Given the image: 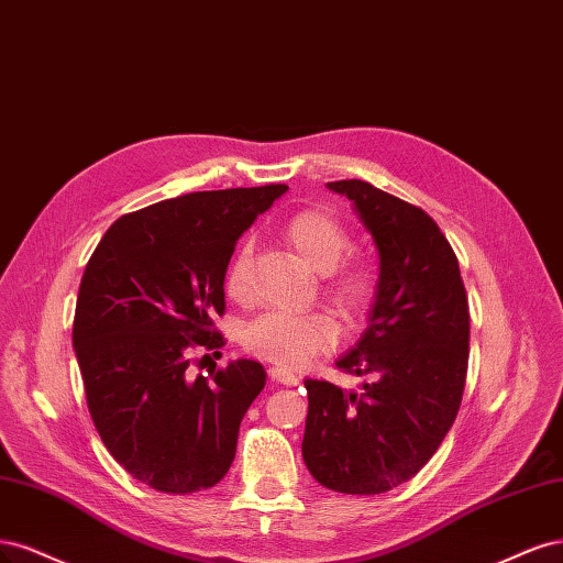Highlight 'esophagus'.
<instances>
[{
  "mask_svg": "<svg viewBox=\"0 0 563 563\" xmlns=\"http://www.w3.org/2000/svg\"><path fill=\"white\" fill-rule=\"evenodd\" d=\"M268 376H271V380H276V384H280V386H297V384H299L297 374L287 372V369H283V367H271V369H268Z\"/></svg>",
  "mask_w": 563,
  "mask_h": 563,
  "instance_id": "1",
  "label": "esophagus"
}]
</instances>
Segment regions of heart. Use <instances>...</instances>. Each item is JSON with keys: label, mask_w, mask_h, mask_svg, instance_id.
I'll use <instances>...</instances> for the list:
<instances>
[{"label": "heart", "mask_w": 563, "mask_h": 563, "mask_svg": "<svg viewBox=\"0 0 563 563\" xmlns=\"http://www.w3.org/2000/svg\"><path fill=\"white\" fill-rule=\"evenodd\" d=\"M285 243L297 252V257L320 276H328V297L336 311L355 320L372 301L374 274L365 264H353L341 271H331L351 247V235L343 224L328 210L311 208L292 214L287 220ZM227 295L241 301L250 292V247H239L229 260L224 276ZM336 339L334 322L322 313L289 316V313H266L252 320L243 330V346L252 355L278 367L299 369L311 362L318 353L332 349Z\"/></svg>", "instance_id": "b5f03b06"}]
</instances>
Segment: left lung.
I'll use <instances>...</instances> for the list:
<instances>
[{
	"label": "left lung",
	"mask_w": 563,
	"mask_h": 563,
	"mask_svg": "<svg viewBox=\"0 0 563 563\" xmlns=\"http://www.w3.org/2000/svg\"><path fill=\"white\" fill-rule=\"evenodd\" d=\"M328 189L346 196L378 252L367 328L336 367L372 384L343 390L306 378L301 456L339 494L374 496L409 482L456 419L470 346L459 260L421 208L362 179Z\"/></svg>",
	"instance_id": "1"
}]
</instances>
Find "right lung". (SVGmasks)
<instances>
[{
	"label": "right lung",
	"mask_w": 563,
	"mask_h": 563,
	"mask_svg": "<svg viewBox=\"0 0 563 563\" xmlns=\"http://www.w3.org/2000/svg\"><path fill=\"white\" fill-rule=\"evenodd\" d=\"M285 191L266 185L168 198L119 217L86 264L71 346L88 411L114 461L156 492H201L233 463L266 372L245 357L210 378L187 367L191 349L224 346L212 318L227 308L233 245Z\"/></svg>",
	"instance_id": "right-lung-1"
}]
</instances>
